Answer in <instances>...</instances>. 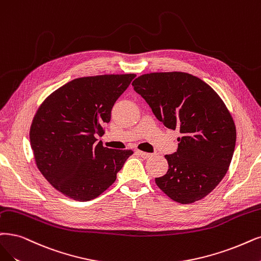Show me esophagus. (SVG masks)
<instances>
[{
	"label": "esophagus",
	"mask_w": 261,
	"mask_h": 261,
	"mask_svg": "<svg viewBox=\"0 0 261 261\" xmlns=\"http://www.w3.org/2000/svg\"><path fill=\"white\" fill-rule=\"evenodd\" d=\"M137 153H138V155H140L142 158H144V159H147V158L151 157V153L145 152V151H142V150H138Z\"/></svg>",
	"instance_id": "34e87169"
}]
</instances>
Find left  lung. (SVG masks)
Returning <instances> with one entry per match:
<instances>
[{
	"instance_id": "8db88e82",
	"label": "left lung",
	"mask_w": 261,
	"mask_h": 261,
	"mask_svg": "<svg viewBox=\"0 0 261 261\" xmlns=\"http://www.w3.org/2000/svg\"><path fill=\"white\" fill-rule=\"evenodd\" d=\"M132 86L159 121L181 134L177 151L165 156L169 170L155 178L157 186L181 204L203 199L233 156L237 130L226 104L211 86L184 72L143 74Z\"/></svg>"
}]
</instances>
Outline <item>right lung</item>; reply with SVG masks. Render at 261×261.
<instances>
[{
    "instance_id": "1",
    "label": "right lung",
    "mask_w": 261,
    "mask_h": 261,
    "mask_svg": "<svg viewBox=\"0 0 261 261\" xmlns=\"http://www.w3.org/2000/svg\"><path fill=\"white\" fill-rule=\"evenodd\" d=\"M136 74L87 76L50 93L36 111L30 142L37 169L65 197L89 201L116 180L133 151L96 142L105 133L115 102Z\"/></svg>"
}]
</instances>
